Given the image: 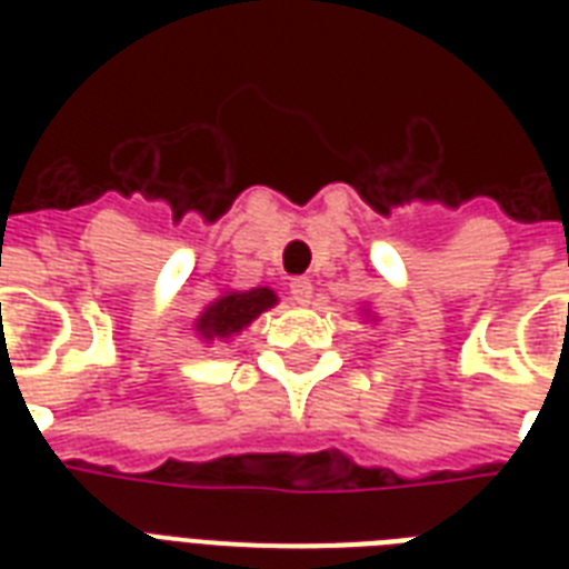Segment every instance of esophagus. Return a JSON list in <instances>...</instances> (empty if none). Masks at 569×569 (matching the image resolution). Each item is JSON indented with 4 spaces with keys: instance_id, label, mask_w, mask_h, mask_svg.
<instances>
[{
    "instance_id": "1",
    "label": "esophagus",
    "mask_w": 569,
    "mask_h": 569,
    "mask_svg": "<svg viewBox=\"0 0 569 569\" xmlns=\"http://www.w3.org/2000/svg\"><path fill=\"white\" fill-rule=\"evenodd\" d=\"M289 295H292L295 303H310L312 283L307 280V277H295L292 283H289Z\"/></svg>"
}]
</instances>
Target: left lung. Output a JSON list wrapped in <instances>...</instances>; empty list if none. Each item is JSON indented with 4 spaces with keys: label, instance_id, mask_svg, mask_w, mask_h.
I'll return each instance as SVG.
<instances>
[{
    "label": "left lung",
    "instance_id": "1",
    "mask_svg": "<svg viewBox=\"0 0 569 569\" xmlns=\"http://www.w3.org/2000/svg\"><path fill=\"white\" fill-rule=\"evenodd\" d=\"M363 316H366V319H369V321H378V316H372V310H366V307H363Z\"/></svg>",
    "mask_w": 569,
    "mask_h": 569
}]
</instances>
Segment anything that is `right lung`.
Segmentation results:
<instances>
[{"label": "right lung", "instance_id": "add662e5", "mask_svg": "<svg viewBox=\"0 0 569 569\" xmlns=\"http://www.w3.org/2000/svg\"><path fill=\"white\" fill-rule=\"evenodd\" d=\"M277 292L268 286H257V289H223L212 303H206L203 312L194 319L197 337L203 342H230L232 337H239L241 330L250 328L253 321L266 310L277 307Z\"/></svg>", "mask_w": 569, "mask_h": 569}]
</instances>
